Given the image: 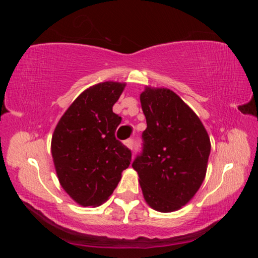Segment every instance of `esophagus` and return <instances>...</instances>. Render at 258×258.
Listing matches in <instances>:
<instances>
[{
    "label": "esophagus",
    "mask_w": 258,
    "mask_h": 258,
    "mask_svg": "<svg viewBox=\"0 0 258 258\" xmlns=\"http://www.w3.org/2000/svg\"><path fill=\"white\" fill-rule=\"evenodd\" d=\"M124 145L128 148V149H133V146H134V141L133 139H128L126 140V141L124 142Z\"/></svg>",
    "instance_id": "34e87169"
}]
</instances>
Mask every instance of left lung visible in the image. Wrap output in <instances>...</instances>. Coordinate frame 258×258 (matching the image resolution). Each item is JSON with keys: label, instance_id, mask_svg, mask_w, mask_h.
<instances>
[{"label": "left lung", "instance_id": "1", "mask_svg": "<svg viewBox=\"0 0 258 258\" xmlns=\"http://www.w3.org/2000/svg\"><path fill=\"white\" fill-rule=\"evenodd\" d=\"M140 101L147 128L143 151L132 167L151 208L178 211L203 184L211 140L199 117L172 90L146 86Z\"/></svg>", "mask_w": 258, "mask_h": 258}]
</instances>
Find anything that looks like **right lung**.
I'll use <instances>...</instances> for the list:
<instances>
[{"mask_svg": "<svg viewBox=\"0 0 258 258\" xmlns=\"http://www.w3.org/2000/svg\"><path fill=\"white\" fill-rule=\"evenodd\" d=\"M125 86L108 81L83 91L52 135L51 154L60 185L81 206L106 202L131 164V150L115 138L121 117L112 112Z\"/></svg>", "mask_w": 258, "mask_h": 258, "instance_id": "1", "label": "right lung"}]
</instances>
